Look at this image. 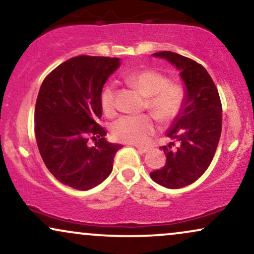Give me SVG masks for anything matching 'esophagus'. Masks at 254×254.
<instances>
[{
    "instance_id": "34e87169",
    "label": "esophagus",
    "mask_w": 254,
    "mask_h": 254,
    "mask_svg": "<svg viewBox=\"0 0 254 254\" xmlns=\"http://www.w3.org/2000/svg\"><path fill=\"white\" fill-rule=\"evenodd\" d=\"M135 147L139 154H144L147 151H149V147H139V145H135Z\"/></svg>"
}]
</instances>
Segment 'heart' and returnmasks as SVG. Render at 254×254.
<instances>
[{"instance_id": "heart-1", "label": "heart", "mask_w": 254, "mask_h": 254, "mask_svg": "<svg viewBox=\"0 0 254 254\" xmlns=\"http://www.w3.org/2000/svg\"><path fill=\"white\" fill-rule=\"evenodd\" d=\"M127 83L147 97V107L157 119L170 122L179 115L184 104V90L179 84L168 83L167 77L151 69L132 71L125 76ZM101 107L106 116L116 112V92L112 86L101 93ZM113 136L122 142L141 144L155 131V122L149 115L122 116L111 127Z\"/></svg>"}]
</instances>
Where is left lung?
<instances>
[{
  "label": "left lung",
  "mask_w": 254,
  "mask_h": 254,
  "mask_svg": "<svg viewBox=\"0 0 254 254\" xmlns=\"http://www.w3.org/2000/svg\"><path fill=\"white\" fill-rule=\"evenodd\" d=\"M179 71L184 83V104L167 135L173 142L161 149L166 165L150 173L154 182L167 189L194 183L209 167L222 130V106L214 81L203 65L171 51L153 54ZM176 141V150L171 148Z\"/></svg>",
  "instance_id": "left-lung-1"
}]
</instances>
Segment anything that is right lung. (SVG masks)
<instances>
[{"label":"right lung","mask_w":254,"mask_h":254,"mask_svg":"<svg viewBox=\"0 0 254 254\" xmlns=\"http://www.w3.org/2000/svg\"><path fill=\"white\" fill-rule=\"evenodd\" d=\"M121 66L119 58L77 56L60 64L40 86L34 131L38 149L58 182L86 191L103 183L123 145L106 141L97 122L103 115L105 82ZM96 139L94 147L86 144Z\"/></svg>","instance_id":"add662e5"}]
</instances>
